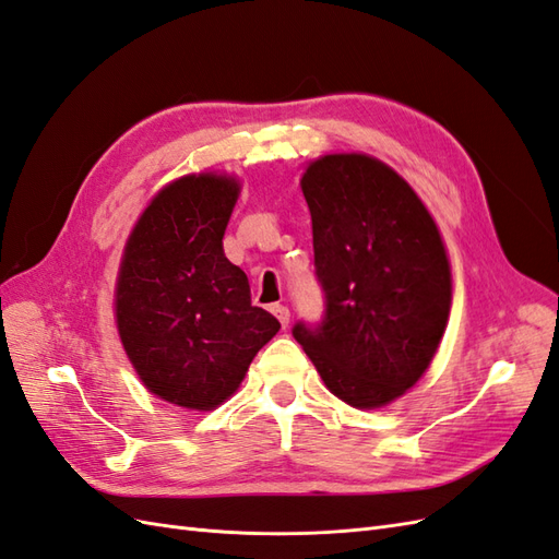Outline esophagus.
<instances>
[{
    "label": "esophagus",
    "instance_id": "1",
    "mask_svg": "<svg viewBox=\"0 0 559 559\" xmlns=\"http://www.w3.org/2000/svg\"><path fill=\"white\" fill-rule=\"evenodd\" d=\"M271 313H274V317L281 321V325H283V328H288V321H290V311H288V307L274 305V307H271Z\"/></svg>",
    "mask_w": 559,
    "mask_h": 559
}]
</instances>
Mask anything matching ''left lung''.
<instances>
[{
    "label": "left lung",
    "instance_id": "8db88e82",
    "mask_svg": "<svg viewBox=\"0 0 559 559\" xmlns=\"http://www.w3.org/2000/svg\"><path fill=\"white\" fill-rule=\"evenodd\" d=\"M313 264L325 290L319 328L295 340L342 402L373 411L432 364L451 313V262L413 186L368 153H325L302 179Z\"/></svg>",
    "mask_w": 559,
    "mask_h": 559
}]
</instances>
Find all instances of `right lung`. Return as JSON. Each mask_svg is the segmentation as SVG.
I'll list each match as a JSON object with an SVG mask.
<instances>
[{
	"instance_id": "add662e5",
	"label": "right lung",
	"mask_w": 559,
	"mask_h": 559,
	"mask_svg": "<svg viewBox=\"0 0 559 559\" xmlns=\"http://www.w3.org/2000/svg\"><path fill=\"white\" fill-rule=\"evenodd\" d=\"M242 181L191 171L143 207L120 257L112 313L141 384L167 404L214 411L234 396L281 323L252 307L222 238Z\"/></svg>"
}]
</instances>
